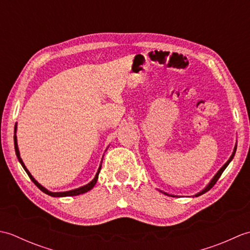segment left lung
Listing matches in <instances>:
<instances>
[{"mask_svg": "<svg viewBox=\"0 0 250 250\" xmlns=\"http://www.w3.org/2000/svg\"><path fill=\"white\" fill-rule=\"evenodd\" d=\"M236 147H237V145L235 144V147H234V149H233V152H232V155H231V157L229 158V160H228L225 164H224V166H222V167L219 169V171L218 172H217L216 173V175H215V176L213 177V178H211V180H210V182L208 183V185H207L206 186V187L203 189V190H202V191H200V192H198V193H196L194 196H199V195H201V194H203V193H205V192H207V191H208L210 188H213V186L217 183V180H218L219 179V177L221 176V174L222 173H224V171H225V169L227 168V167L228 166H229V163L232 161V159L233 158H234V155H235V151H236ZM159 191H161V190H159ZM161 192L162 193H164V194H167V195H171V196H175V195H173V194H168V193H167V192H163V191H161Z\"/></svg>", "mask_w": 250, "mask_h": 250, "instance_id": "8db88e82", "label": "left lung"}]
</instances>
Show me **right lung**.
Segmentation results:
<instances>
[{"label": "right lung", "instance_id": "right-lung-1", "mask_svg": "<svg viewBox=\"0 0 250 250\" xmlns=\"http://www.w3.org/2000/svg\"><path fill=\"white\" fill-rule=\"evenodd\" d=\"M16 132H17V124L15 125L14 145H15V151H16V156H17V158H18V161L20 162L21 166H22V167H23L24 171L26 172V174L29 175V177L31 178L32 182H33V183L36 185V187H39V189H41L42 191H43L44 193L48 194V195H50V196H55V198H61V196L79 195V194H83V193H86V192H88V191H89V190H91V189L94 187V185L97 184V182H98V178H99V173H100V171H101V167H102V161H101V164H100V167H99V168H98V172H97V174H95L94 178H93V179L91 180V182H90L89 184L83 186V187H79V188L73 189V190H70V191H63V192H51V191H49L48 189H46V188H45V187H43V186H42L39 182H37V180H36L33 176H32V174L29 172V169L26 168V167L24 166V163H23V161H22V159H21V157H20V152H19V148H18V143H17V135H16ZM102 160H103V159H102Z\"/></svg>", "mask_w": 250, "mask_h": 250}]
</instances>
